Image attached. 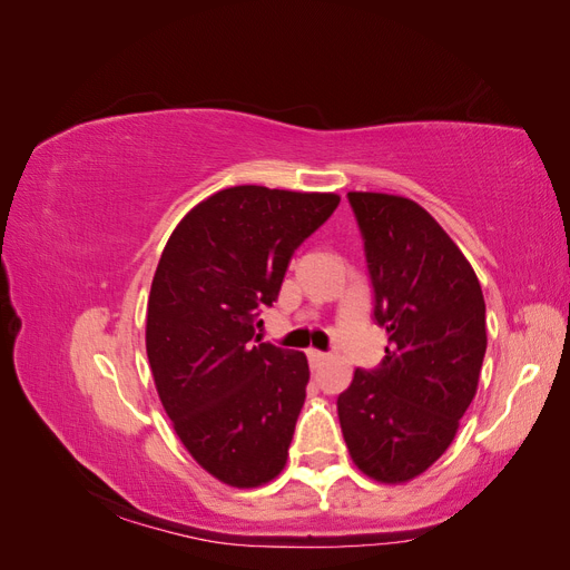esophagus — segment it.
Here are the masks:
<instances>
[{"mask_svg": "<svg viewBox=\"0 0 570 570\" xmlns=\"http://www.w3.org/2000/svg\"><path fill=\"white\" fill-rule=\"evenodd\" d=\"M306 356H308V364H312L314 368H316V366H321L323 361L327 358V354H325V352H318V350H308V352H306Z\"/></svg>", "mask_w": 570, "mask_h": 570, "instance_id": "obj_1", "label": "esophagus"}]
</instances>
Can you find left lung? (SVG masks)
<instances>
[{"label":"left lung","instance_id":"left-lung-1","mask_svg":"<svg viewBox=\"0 0 570 570\" xmlns=\"http://www.w3.org/2000/svg\"><path fill=\"white\" fill-rule=\"evenodd\" d=\"M387 331L375 368H356L337 396L354 463L381 482L421 475L452 444L488 350L485 299L471 264L416 202L350 193Z\"/></svg>","mask_w":570,"mask_h":570}]
</instances>
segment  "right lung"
Masks as SVG:
<instances>
[{
    "instance_id": "obj_1",
    "label": "right lung",
    "mask_w": 570,
    "mask_h": 570,
    "mask_svg": "<svg viewBox=\"0 0 570 570\" xmlns=\"http://www.w3.org/2000/svg\"><path fill=\"white\" fill-rule=\"evenodd\" d=\"M337 204V195L258 185L220 189L178 223L154 273V383L187 452L233 488L264 485L287 461L308 364L256 337V318Z\"/></svg>"
}]
</instances>
